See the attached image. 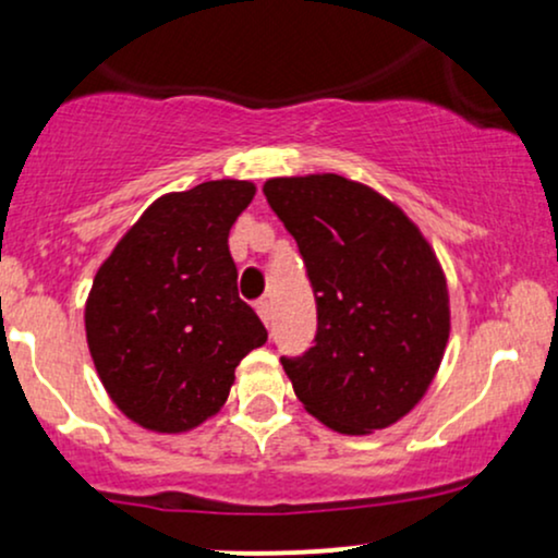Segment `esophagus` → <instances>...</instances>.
<instances>
[{"label":"esophagus","mask_w":558,"mask_h":558,"mask_svg":"<svg viewBox=\"0 0 558 558\" xmlns=\"http://www.w3.org/2000/svg\"><path fill=\"white\" fill-rule=\"evenodd\" d=\"M257 315H259L262 323L270 325V319H272V306H270V301H267V299H259V301H257Z\"/></svg>","instance_id":"obj_1"}]
</instances>
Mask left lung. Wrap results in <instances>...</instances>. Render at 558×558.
I'll list each match as a JSON object with an SVG mask.
<instances>
[{
	"mask_svg": "<svg viewBox=\"0 0 558 558\" xmlns=\"http://www.w3.org/2000/svg\"><path fill=\"white\" fill-rule=\"evenodd\" d=\"M262 191L317 301L315 345L280 360L293 393L338 433L393 425L430 388L451 330L433 246L393 202L336 172L272 178Z\"/></svg>",
	"mask_w": 558,
	"mask_h": 558,
	"instance_id": "8db88e82",
	"label": "left lung"
}]
</instances>
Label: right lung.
I'll return each instance as SVG.
<instances>
[{
	"instance_id": "right-lung-1",
	"label": "right lung",
	"mask_w": 558,
	"mask_h": 558,
	"mask_svg": "<svg viewBox=\"0 0 558 558\" xmlns=\"http://www.w3.org/2000/svg\"><path fill=\"white\" fill-rule=\"evenodd\" d=\"M254 194L248 181H207L159 196L96 272L88 351L110 399L146 430L185 433L220 412L239 362L267 341L228 248Z\"/></svg>"
}]
</instances>
